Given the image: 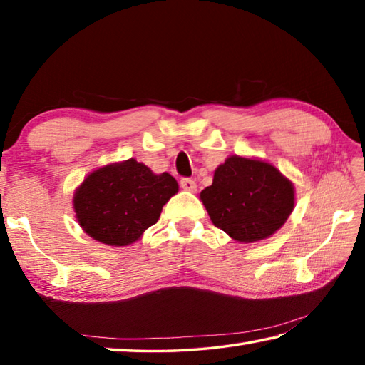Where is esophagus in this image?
I'll return each instance as SVG.
<instances>
[{
  "mask_svg": "<svg viewBox=\"0 0 365 365\" xmlns=\"http://www.w3.org/2000/svg\"><path fill=\"white\" fill-rule=\"evenodd\" d=\"M180 187L187 191H196V182L191 180V178H182Z\"/></svg>",
  "mask_w": 365,
  "mask_h": 365,
  "instance_id": "34e87169",
  "label": "esophagus"
}]
</instances>
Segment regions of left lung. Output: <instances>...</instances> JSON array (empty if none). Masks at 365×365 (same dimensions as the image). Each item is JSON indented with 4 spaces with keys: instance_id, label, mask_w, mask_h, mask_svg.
<instances>
[{
    "instance_id": "1",
    "label": "left lung",
    "mask_w": 365,
    "mask_h": 365,
    "mask_svg": "<svg viewBox=\"0 0 365 365\" xmlns=\"http://www.w3.org/2000/svg\"><path fill=\"white\" fill-rule=\"evenodd\" d=\"M201 201L212 224L240 243L269 238L294 207V187L282 172L261 159L230 156L214 172Z\"/></svg>"
}]
</instances>
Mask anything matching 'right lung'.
I'll return each instance as SVG.
<instances>
[{
  "instance_id": "1",
  "label": "right lung",
  "mask_w": 365,
  "mask_h": 365,
  "mask_svg": "<svg viewBox=\"0 0 365 365\" xmlns=\"http://www.w3.org/2000/svg\"><path fill=\"white\" fill-rule=\"evenodd\" d=\"M177 191L178 183L168 172L153 174L132 158L86 175L73 195V212L96 242L127 246L156 224L163 206Z\"/></svg>"
}]
</instances>
